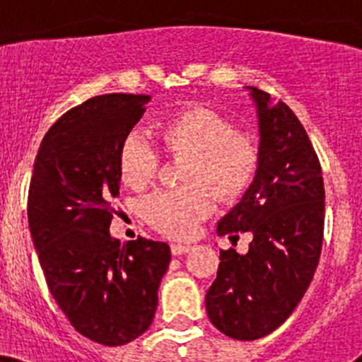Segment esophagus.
<instances>
[{
  "instance_id": "obj_1",
  "label": "esophagus",
  "mask_w": 362,
  "mask_h": 362,
  "mask_svg": "<svg viewBox=\"0 0 362 362\" xmlns=\"http://www.w3.org/2000/svg\"><path fill=\"white\" fill-rule=\"evenodd\" d=\"M191 250V245L189 243H171V252L173 255H184Z\"/></svg>"
}]
</instances>
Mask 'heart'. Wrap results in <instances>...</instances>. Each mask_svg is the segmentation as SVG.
Segmentation results:
<instances>
[{
  "label": "heart",
  "mask_w": 362,
  "mask_h": 362,
  "mask_svg": "<svg viewBox=\"0 0 362 362\" xmlns=\"http://www.w3.org/2000/svg\"><path fill=\"white\" fill-rule=\"evenodd\" d=\"M158 134L164 151L187 158L184 173L187 189H159L141 202L145 221L171 238L194 235L199 222L211 214V198L233 199L242 194L261 160L257 140L233 126L208 108H185L158 122ZM159 151L140 131H129L119 151V168L124 182L144 189L159 170Z\"/></svg>",
  "instance_id": "obj_1"
}]
</instances>
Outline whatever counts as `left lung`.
<instances>
[{"mask_svg":"<svg viewBox=\"0 0 362 362\" xmlns=\"http://www.w3.org/2000/svg\"><path fill=\"white\" fill-rule=\"evenodd\" d=\"M252 89L261 160L243 199L218 222L221 235L252 233L249 252L221 250L206 291L211 324L226 337L257 339L294 312L319 264L324 240V178L305 127L286 103Z\"/></svg>","mask_w":362,"mask_h":362,"instance_id":"left-lung-1","label":"left lung"}]
</instances>
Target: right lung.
Segmentation results:
<instances>
[{
    "label": "right lung",
    "mask_w": 362,
    "mask_h": 362,
    "mask_svg": "<svg viewBox=\"0 0 362 362\" xmlns=\"http://www.w3.org/2000/svg\"><path fill=\"white\" fill-rule=\"evenodd\" d=\"M147 94H103L69 108L40 145L28 221L50 294L82 337L119 346L151 327L168 243L110 236L119 151Z\"/></svg>",
    "instance_id": "add662e5"
}]
</instances>
